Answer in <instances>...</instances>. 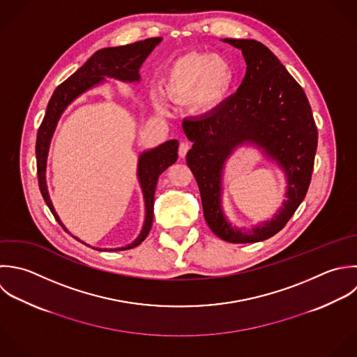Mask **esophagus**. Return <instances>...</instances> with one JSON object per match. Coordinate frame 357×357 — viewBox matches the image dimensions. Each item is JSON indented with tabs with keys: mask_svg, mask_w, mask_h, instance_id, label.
Wrapping results in <instances>:
<instances>
[{
	"mask_svg": "<svg viewBox=\"0 0 357 357\" xmlns=\"http://www.w3.org/2000/svg\"><path fill=\"white\" fill-rule=\"evenodd\" d=\"M188 151H189V144L182 142V143L179 144V149H178V154H179V157H181V158H185V157H186V154H188Z\"/></svg>",
	"mask_w": 357,
	"mask_h": 357,
	"instance_id": "esophagus-1",
	"label": "esophagus"
}]
</instances>
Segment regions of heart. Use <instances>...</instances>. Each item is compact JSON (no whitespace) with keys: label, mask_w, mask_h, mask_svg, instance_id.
<instances>
[{"label":"heart","mask_w":357,"mask_h":357,"mask_svg":"<svg viewBox=\"0 0 357 357\" xmlns=\"http://www.w3.org/2000/svg\"><path fill=\"white\" fill-rule=\"evenodd\" d=\"M234 80L235 72L227 58L213 52L190 51L168 66L162 84L171 101L190 100L195 109L210 112L225 101ZM153 97L158 105L162 104L158 94Z\"/></svg>","instance_id":"b5f03b06"}]
</instances>
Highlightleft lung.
Segmentation results:
<instances>
[{
  "label": "left lung",
  "instance_id": "1",
  "mask_svg": "<svg viewBox=\"0 0 357 357\" xmlns=\"http://www.w3.org/2000/svg\"><path fill=\"white\" fill-rule=\"evenodd\" d=\"M241 48L246 75L238 91L213 112L183 121L192 149L186 162L202 196L210 229L231 243H256L278 234L303 202L314 168L319 132L302 86L280 59L256 40L225 38ZM243 141H255L286 169L289 200L276 218L246 234L230 228L220 210V172L226 157Z\"/></svg>",
  "mask_w": 357,
  "mask_h": 357
}]
</instances>
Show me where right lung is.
<instances>
[{
    "label": "right lung",
    "mask_w": 357,
    "mask_h": 357,
    "mask_svg": "<svg viewBox=\"0 0 357 357\" xmlns=\"http://www.w3.org/2000/svg\"><path fill=\"white\" fill-rule=\"evenodd\" d=\"M161 41V37H151L142 41H136L126 45L119 47H109L98 50L87 59V62L80 66L73 75H70L65 82H62L55 91L52 93L45 115L43 118V122L37 132V140H36V160H37V178H38V188L41 192V196L48 206L50 211L58 221V224L65 229V227L61 224L51 200L48 197L47 185H45V162H47V154L50 147V140L54 133V129L56 126V122L62 114V111L66 108V105L76 98L79 94L90 89L91 86L100 83L104 80V76L115 77L123 82H135L139 80V68L142 66L143 61L147 58V55L153 51V48ZM178 160V142L169 140L158 146L157 149H153L150 151H146L140 155L139 160V168L137 175L139 181L143 189L144 202H146V220L143 229L139 235V238L128 245L126 248L114 249V250H128L139 246L149 235L151 225H153V206H154V193L158 176L175 161ZM66 231V229H65Z\"/></svg>",
    "instance_id": "1"
}]
</instances>
